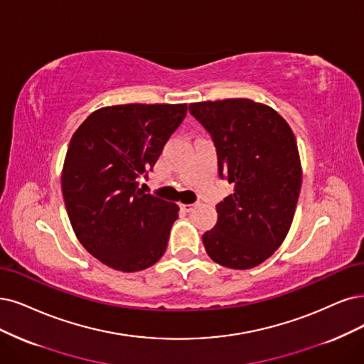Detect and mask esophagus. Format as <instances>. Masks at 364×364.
Returning <instances> with one entry per match:
<instances>
[{"mask_svg":"<svg viewBox=\"0 0 364 364\" xmlns=\"http://www.w3.org/2000/svg\"><path fill=\"white\" fill-rule=\"evenodd\" d=\"M196 205H198V203H195V204H181V210L186 211V213H191Z\"/></svg>","mask_w":364,"mask_h":364,"instance_id":"esophagus-1","label":"esophagus"}]
</instances>
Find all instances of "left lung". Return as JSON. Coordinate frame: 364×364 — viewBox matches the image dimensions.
Wrapping results in <instances>:
<instances>
[{
  "instance_id": "1",
  "label": "left lung",
  "mask_w": 364,
  "mask_h": 364,
  "mask_svg": "<svg viewBox=\"0 0 364 364\" xmlns=\"http://www.w3.org/2000/svg\"><path fill=\"white\" fill-rule=\"evenodd\" d=\"M189 112L210 133L220 178L234 193L218 208V223L203 235L208 257L247 270L279 249L289 231L301 189L297 141L270 106L249 99L191 103Z\"/></svg>"
}]
</instances>
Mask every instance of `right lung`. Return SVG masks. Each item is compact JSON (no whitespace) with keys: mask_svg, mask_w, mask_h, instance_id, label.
Returning a JSON list of instances; mask_svg holds the SVG:
<instances>
[{"mask_svg":"<svg viewBox=\"0 0 364 364\" xmlns=\"http://www.w3.org/2000/svg\"><path fill=\"white\" fill-rule=\"evenodd\" d=\"M187 105H117L92 112L67 150L61 189L77 240L94 258L124 273L156 264L178 205L144 193L146 178Z\"/></svg>","mask_w":364,"mask_h":364,"instance_id":"right-lung-1","label":"right lung"}]
</instances>
